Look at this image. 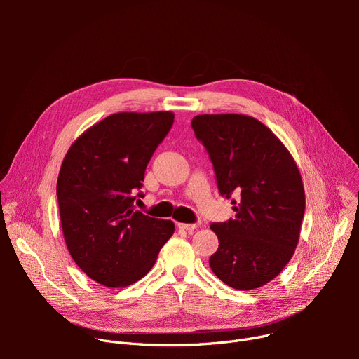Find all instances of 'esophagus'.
<instances>
[{"label":"esophagus","mask_w":359,"mask_h":359,"mask_svg":"<svg viewBox=\"0 0 359 359\" xmlns=\"http://www.w3.org/2000/svg\"><path fill=\"white\" fill-rule=\"evenodd\" d=\"M177 227H179V229H182V230H186V231L192 233V231H195V230L199 227V224H184V222H177Z\"/></svg>","instance_id":"1"}]
</instances>
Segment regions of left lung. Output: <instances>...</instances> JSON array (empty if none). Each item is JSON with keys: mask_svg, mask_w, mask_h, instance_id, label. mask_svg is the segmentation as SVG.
Segmentation results:
<instances>
[{"mask_svg": "<svg viewBox=\"0 0 359 359\" xmlns=\"http://www.w3.org/2000/svg\"><path fill=\"white\" fill-rule=\"evenodd\" d=\"M196 138L210 154L218 191L231 198L234 219L211 224L219 246L212 272L240 291L263 287L291 260L306 210L298 167L273 132L246 115H198Z\"/></svg>", "mask_w": 359, "mask_h": 359, "instance_id": "left-lung-1", "label": "left lung"}]
</instances>
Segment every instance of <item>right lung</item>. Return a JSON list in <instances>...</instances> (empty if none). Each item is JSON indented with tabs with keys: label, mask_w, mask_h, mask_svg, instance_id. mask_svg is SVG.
I'll return each mask as SVG.
<instances>
[{
	"label": "right lung",
	"mask_w": 359,
	"mask_h": 359,
	"mask_svg": "<svg viewBox=\"0 0 359 359\" xmlns=\"http://www.w3.org/2000/svg\"><path fill=\"white\" fill-rule=\"evenodd\" d=\"M173 122L172 111L115 113L88 128L62 161L56 196L68 252L104 287L145 276L175 233L172 221L134 208L145 168Z\"/></svg>",
	"instance_id": "1"
}]
</instances>
